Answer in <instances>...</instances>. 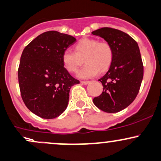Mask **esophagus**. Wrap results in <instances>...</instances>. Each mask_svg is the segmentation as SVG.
<instances>
[{"mask_svg":"<svg viewBox=\"0 0 161 161\" xmlns=\"http://www.w3.org/2000/svg\"><path fill=\"white\" fill-rule=\"evenodd\" d=\"M80 83L82 84H84V85H87V84H88L90 83V81H80Z\"/></svg>","mask_w":161,"mask_h":161,"instance_id":"1","label":"esophagus"}]
</instances>
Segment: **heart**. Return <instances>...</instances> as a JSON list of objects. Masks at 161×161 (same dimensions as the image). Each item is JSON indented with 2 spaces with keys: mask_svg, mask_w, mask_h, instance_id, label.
<instances>
[{
  "mask_svg": "<svg viewBox=\"0 0 161 161\" xmlns=\"http://www.w3.org/2000/svg\"><path fill=\"white\" fill-rule=\"evenodd\" d=\"M73 52L69 50L63 52L62 61L65 69L69 73H76L83 63H86L77 73L81 79L92 78L98 72L106 71L112 63L114 52L109 43L98 41L97 39L84 38L74 46Z\"/></svg>",
  "mask_w": 161,
  "mask_h": 161,
  "instance_id": "1",
  "label": "heart"
}]
</instances>
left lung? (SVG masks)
Listing matches in <instances>:
<instances>
[{
    "label": "left lung",
    "instance_id": "1",
    "mask_svg": "<svg viewBox=\"0 0 161 161\" xmlns=\"http://www.w3.org/2000/svg\"><path fill=\"white\" fill-rule=\"evenodd\" d=\"M92 35L103 38L113 48L114 57L106 74L99 80L103 92L93 103L106 113H117L136 98L143 78V64L136 41L116 29H98Z\"/></svg>",
    "mask_w": 161,
    "mask_h": 161
}]
</instances>
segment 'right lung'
Instances as JSON below:
<instances>
[{
    "label": "right lung",
    "instance_id": "right-lung-1",
    "mask_svg": "<svg viewBox=\"0 0 161 161\" xmlns=\"http://www.w3.org/2000/svg\"><path fill=\"white\" fill-rule=\"evenodd\" d=\"M76 38L57 31L36 36L23 50L18 70L22 98L33 114L44 119L61 115L68 106L69 90L80 81L62 61L63 52Z\"/></svg>",
    "mask_w": 161,
    "mask_h": 161
}]
</instances>
